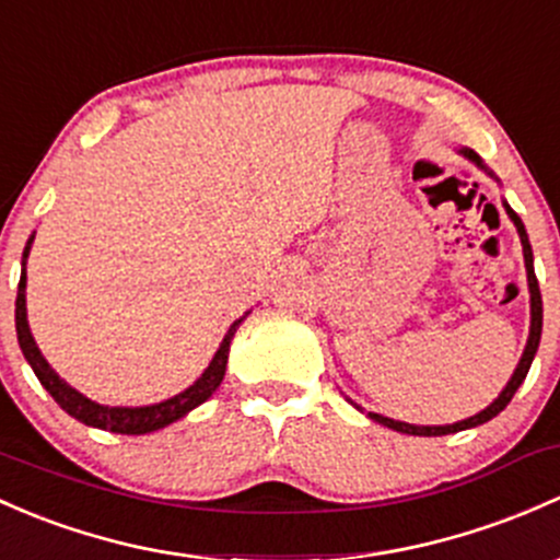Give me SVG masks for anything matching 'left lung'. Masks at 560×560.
Segmentation results:
<instances>
[{"instance_id":"left-lung-1","label":"left lung","mask_w":560,"mask_h":560,"mask_svg":"<svg viewBox=\"0 0 560 560\" xmlns=\"http://www.w3.org/2000/svg\"><path fill=\"white\" fill-rule=\"evenodd\" d=\"M458 152H462V155L467 158V161H472L475 166L482 168V172H488V168L482 166V161H480V155H478V152L467 150V147H462V150H458ZM488 174H491V172H488ZM491 176H493V174H491ZM504 209H508L510 220L515 222V228H517V235H521V244H523V260H526V276H528V292H532V329H528L526 349H523V357H521V362H517V368H515L513 378L508 381V386L502 388V394H499V397L493 399V402L488 405L486 410H480V413L469 416V419H464V421H456V423H445V427H416V423L394 421V419H386V416L370 413V419H373V421L384 423V427H388V429H397V432H402V434H419V438H440V434L462 432V429H472V427H480V423L491 421L493 416H499V413H502V410L508 408V405H510V399L515 397L517 386H521L523 381H526V373H528V368H532V362H534V354H537V349H539V338H542V295H539V281H537V273H534V255H532V244H528L526 228H523L521 217H517L515 211L510 209L508 203H504Z\"/></svg>"}]
</instances>
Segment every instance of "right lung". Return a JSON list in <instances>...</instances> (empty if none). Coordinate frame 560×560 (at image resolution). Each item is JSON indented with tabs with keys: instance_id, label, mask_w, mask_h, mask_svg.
<instances>
[{
	"instance_id": "1",
	"label": "right lung",
	"mask_w": 560,
	"mask_h": 560,
	"mask_svg": "<svg viewBox=\"0 0 560 560\" xmlns=\"http://www.w3.org/2000/svg\"><path fill=\"white\" fill-rule=\"evenodd\" d=\"M32 241H34V235L26 241V249H23L21 281H18V298H15L18 343H21L23 357H26V362L32 364L34 375L39 378V384L50 392V397L56 399V402L61 405L69 416H72V419L82 421L85 427L107 429V432H115V434H147V432H155V429H163V427H168V423L179 421L182 416L190 413L192 408H198V405L206 402V399L217 392V386L222 384V375H225V368H228V351H231V340H233L235 329H238L241 322H244V316H241V319H235L231 329H228L225 340L220 343V349H217V354L209 362V368L203 370L201 378H198L192 386H187L185 392L176 394V397L163 399V402H155V405H144V408H109V405H98V402H93V399L82 397L78 388L69 386L67 381H63L61 375H58L56 370L47 364L43 351H39L37 343H34L32 329H28L26 257H28V249H32Z\"/></svg>"
}]
</instances>
